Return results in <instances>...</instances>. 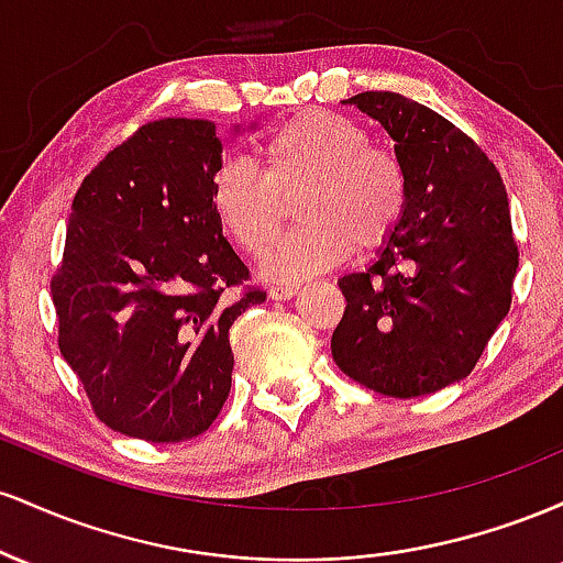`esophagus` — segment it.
Here are the masks:
<instances>
[{
    "mask_svg": "<svg viewBox=\"0 0 563 563\" xmlns=\"http://www.w3.org/2000/svg\"><path fill=\"white\" fill-rule=\"evenodd\" d=\"M296 290H299V288H296V286H288V283H286V286H283V283H280V286H273V288H269V299H275V301L290 299V296H294Z\"/></svg>",
    "mask_w": 563,
    "mask_h": 563,
    "instance_id": "obj_1",
    "label": "esophagus"
}]
</instances>
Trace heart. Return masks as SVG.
<instances>
[{
  "instance_id": "heart-1",
  "label": "heart",
  "mask_w": 563,
  "mask_h": 563,
  "mask_svg": "<svg viewBox=\"0 0 563 563\" xmlns=\"http://www.w3.org/2000/svg\"><path fill=\"white\" fill-rule=\"evenodd\" d=\"M262 169L224 161L211 177V206L224 232L245 254L262 256L299 198L303 222L264 262L273 280H301L344 262L357 245L389 241L407 206L399 158L373 145L365 126L333 111H303L260 145Z\"/></svg>"
}]
</instances>
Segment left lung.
Here are the masks:
<instances>
[{
	"mask_svg": "<svg viewBox=\"0 0 563 563\" xmlns=\"http://www.w3.org/2000/svg\"><path fill=\"white\" fill-rule=\"evenodd\" d=\"M407 174L397 230L346 299L331 352L349 378L386 397H423L466 378L510 309L519 245L506 185L487 153L421 102L363 92Z\"/></svg>",
	"mask_w": 563,
	"mask_h": 563,
	"instance_id": "left-lung-1",
	"label": "left lung"
}]
</instances>
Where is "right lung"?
<instances>
[{"mask_svg":"<svg viewBox=\"0 0 563 563\" xmlns=\"http://www.w3.org/2000/svg\"><path fill=\"white\" fill-rule=\"evenodd\" d=\"M222 166L203 119L142 124L84 177L53 275L57 346L102 423L185 442L217 421L232 384L230 328L267 299L243 286L211 206Z\"/></svg>","mask_w":563,"mask_h":563,"instance_id":"obj_1","label":"right lung"}]
</instances>
